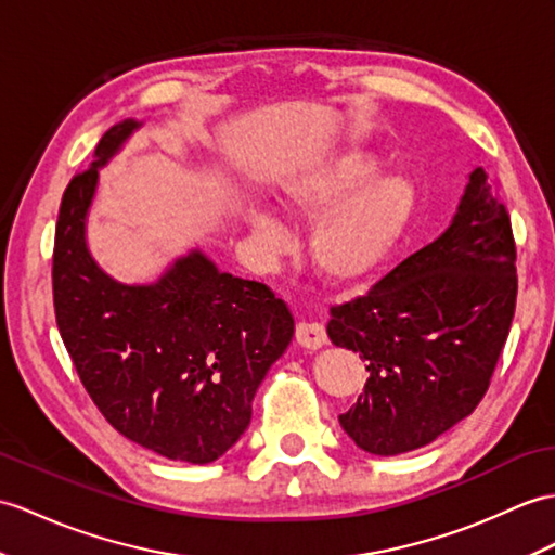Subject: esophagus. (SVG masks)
<instances>
[{"instance_id": "34e87169", "label": "esophagus", "mask_w": 555, "mask_h": 555, "mask_svg": "<svg viewBox=\"0 0 555 555\" xmlns=\"http://www.w3.org/2000/svg\"><path fill=\"white\" fill-rule=\"evenodd\" d=\"M295 340L298 345L307 347V350H319L321 345H326V331L317 321H300L295 326Z\"/></svg>"}]
</instances>
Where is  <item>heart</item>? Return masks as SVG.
<instances>
[{"label": "heart", "instance_id": "1", "mask_svg": "<svg viewBox=\"0 0 555 555\" xmlns=\"http://www.w3.org/2000/svg\"><path fill=\"white\" fill-rule=\"evenodd\" d=\"M378 160L343 151L295 165L274 184V201L293 217H314L307 250L328 283H357L376 272L414 208V189L402 175H378ZM253 229L269 248L283 246L272 217L253 215Z\"/></svg>", "mask_w": 555, "mask_h": 555}]
</instances>
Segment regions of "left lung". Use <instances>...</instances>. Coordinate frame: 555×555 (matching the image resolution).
Returning a JSON list of instances; mask_svg holds the SVG:
<instances>
[{
	"label": "left lung",
	"instance_id": "obj_1",
	"mask_svg": "<svg viewBox=\"0 0 555 555\" xmlns=\"http://www.w3.org/2000/svg\"><path fill=\"white\" fill-rule=\"evenodd\" d=\"M515 298L511 215L478 167L440 238L331 307L328 338L369 371L357 404L338 416L343 430L369 454L397 456L470 416L492 383Z\"/></svg>",
	"mask_w": 555,
	"mask_h": 555
}]
</instances>
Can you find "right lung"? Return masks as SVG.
Wrapping results in <instances>:
<instances>
[{
    "label": "right lung",
    "mask_w": 555,
    "mask_h": 555,
    "mask_svg": "<svg viewBox=\"0 0 555 555\" xmlns=\"http://www.w3.org/2000/svg\"><path fill=\"white\" fill-rule=\"evenodd\" d=\"M113 125L59 208L51 288L63 345L87 395L115 430L165 459L210 463L246 433L253 397L293 338L272 288L217 272L203 253L158 283L125 286L85 243L99 167L132 134Z\"/></svg>",
    "instance_id": "obj_1"
}]
</instances>
